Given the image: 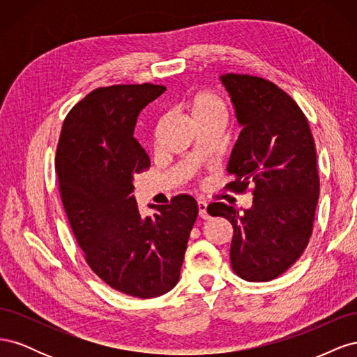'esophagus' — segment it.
Wrapping results in <instances>:
<instances>
[{"instance_id":"1","label":"esophagus","mask_w":357,"mask_h":357,"mask_svg":"<svg viewBox=\"0 0 357 357\" xmlns=\"http://www.w3.org/2000/svg\"><path fill=\"white\" fill-rule=\"evenodd\" d=\"M197 207H198V215H199V218H201V219H208V213H207V202H204V201H198Z\"/></svg>"}]
</instances>
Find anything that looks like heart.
<instances>
[{
  "label": "heart",
  "instance_id": "b5f03b06",
  "mask_svg": "<svg viewBox=\"0 0 357 357\" xmlns=\"http://www.w3.org/2000/svg\"><path fill=\"white\" fill-rule=\"evenodd\" d=\"M181 110L186 113L195 128L202 125H223L228 117V104L223 96L214 91H199L180 102ZM160 122L155 128V135Z\"/></svg>",
  "mask_w": 357,
  "mask_h": 357
}]
</instances>
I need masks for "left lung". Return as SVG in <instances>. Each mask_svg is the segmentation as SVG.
Segmentation results:
<instances>
[{
  "label": "left lung",
  "mask_w": 357,
  "mask_h": 357,
  "mask_svg": "<svg viewBox=\"0 0 357 357\" xmlns=\"http://www.w3.org/2000/svg\"><path fill=\"white\" fill-rule=\"evenodd\" d=\"M243 126L229 158L226 185L235 193L252 186V208L213 202L208 214L234 228L231 265L247 282L286 273L308 245L320 192L316 144L305 114L273 82L248 74L220 77Z\"/></svg>",
  "instance_id": "left-lung-1"
}]
</instances>
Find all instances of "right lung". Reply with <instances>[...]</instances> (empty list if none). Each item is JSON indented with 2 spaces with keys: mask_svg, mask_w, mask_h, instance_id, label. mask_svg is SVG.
I'll return each instance as SVG.
<instances>
[{
  "mask_svg": "<svg viewBox=\"0 0 357 357\" xmlns=\"http://www.w3.org/2000/svg\"><path fill=\"white\" fill-rule=\"evenodd\" d=\"M165 86L113 84L75 104L63 121L55 168L61 199L86 262L104 283L134 298L160 296L180 278L197 201L181 193L142 218L134 176L150 167L134 138L137 117Z\"/></svg>",
  "mask_w": 357,
  "mask_h": 357,
  "instance_id": "1",
  "label": "right lung"
}]
</instances>
